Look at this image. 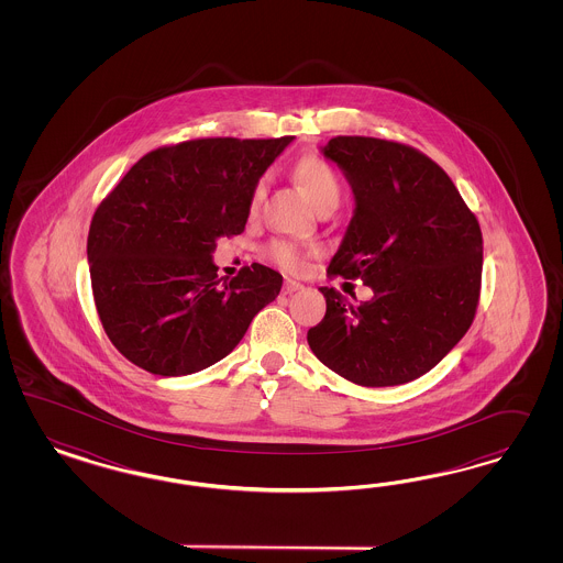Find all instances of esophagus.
Returning a JSON list of instances; mask_svg holds the SVG:
<instances>
[{
    "label": "esophagus",
    "mask_w": 563,
    "mask_h": 563,
    "mask_svg": "<svg viewBox=\"0 0 563 563\" xmlns=\"http://www.w3.org/2000/svg\"><path fill=\"white\" fill-rule=\"evenodd\" d=\"M301 289H303V285L297 283V280H290V278H287L285 285H283V292H285V295H292V292H297V290Z\"/></svg>",
    "instance_id": "esophagus-1"
}]
</instances>
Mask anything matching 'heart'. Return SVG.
Segmentation results:
<instances>
[{
    "label": "heart",
    "instance_id": "1",
    "mask_svg": "<svg viewBox=\"0 0 563 563\" xmlns=\"http://www.w3.org/2000/svg\"><path fill=\"white\" fill-rule=\"evenodd\" d=\"M292 175L301 189L306 191L309 202L318 210L328 208V206H339L341 202V177L330 163H325L324 158H320V156L299 158L295 163ZM264 194H266V177H260L256 186L252 189V196H250L252 212L264 200ZM266 256L285 271H297L303 262V252L297 245H292L289 241H283V239H276L266 245Z\"/></svg>",
    "mask_w": 563,
    "mask_h": 563
}]
</instances>
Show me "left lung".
Returning <instances> with one entry per match:
<instances>
[{"label":"left lung","instance_id":"8db88e82","mask_svg":"<svg viewBox=\"0 0 563 563\" xmlns=\"http://www.w3.org/2000/svg\"><path fill=\"white\" fill-rule=\"evenodd\" d=\"M355 196L328 274L363 278L372 301L353 306L322 287L324 320L307 332L313 355L344 379L398 386L442 361L475 320L483 238L445 170L407 144L332 137L324 148Z\"/></svg>","mask_w":563,"mask_h":563}]
</instances>
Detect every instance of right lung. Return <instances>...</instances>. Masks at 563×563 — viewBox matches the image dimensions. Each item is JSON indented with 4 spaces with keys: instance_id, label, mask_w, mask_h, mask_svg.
I'll return each mask as SVG.
<instances>
[{
    "instance_id": "obj_1",
    "label": "right lung",
    "mask_w": 563,
    "mask_h": 563,
    "mask_svg": "<svg viewBox=\"0 0 563 563\" xmlns=\"http://www.w3.org/2000/svg\"><path fill=\"white\" fill-rule=\"evenodd\" d=\"M292 142L202 137L144 154L88 231L95 306L121 355L154 375L196 374L227 357L283 276L262 264L229 283L217 239L239 235L257 179Z\"/></svg>"
}]
</instances>
